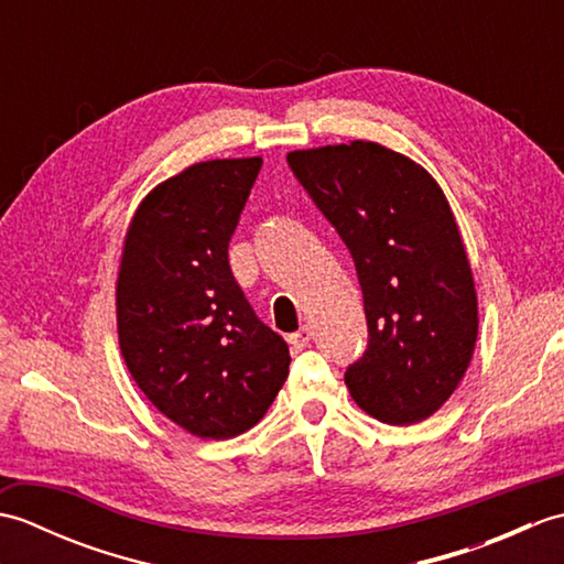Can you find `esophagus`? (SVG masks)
<instances>
[{
  "instance_id": "esophagus-1",
  "label": "esophagus",
  "mask_w": 564,
  "mask_h": 564,
  "mask_svg": "<svg viewBox=\"0 0 564 564\" xmlns=\"http://www.w3.org/2000/svg\"><path fill=\"white\" fill-rule=\"evenodd\" d=\"M310 341H313V329H310V327H301L289 337V344H291L293 351H303L305 346H310Z\"/></svg>"
}]
</instances>
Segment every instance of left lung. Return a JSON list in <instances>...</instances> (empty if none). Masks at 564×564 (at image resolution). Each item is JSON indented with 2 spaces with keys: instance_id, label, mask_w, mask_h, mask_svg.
Returning <instances> with one entry per match:
<instances>
[{
  "instance_id": "left-lung-1",
  "label": "left lung",
  "mask_w": 564,
  "mask_h": 564,
  "mask_svg": "<svg viewBox=\"0 0 564 564\" xmlns=\"http://www.w3.org/2000/svg\"><path fill=\"white\" fill-rule=\"evenodd\" d=\"M285 160L361 283L368 346L346 388L380 422H422L458 388L477 339L473 271L446 196L424 166L378 142Z\"/></svg>"
}]
</instances>
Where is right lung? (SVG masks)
<instances>
[{
	"label": "right lung",
	"mask_w": 564,
	"mask_h": 564,
	"mask_svg": "<svg viewBox=\"0 0 564 564\" xmlns=\"http://www.w3.org/2000/svg\"><path fill=\"white\" fill-rule=\"evenodd\" d=\"M261 170L213 160L166 178L128 227L116 313L130 376L200 438L245 434L289 378L291 354L235 281L227 247Z\"/></svg>",
	"instance_id": "right-lung-1"
}]
</instances>
